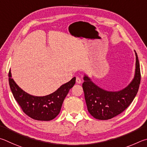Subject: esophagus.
Listing matches in <instances>:
<instances>
[{
	"instance_id": "1",
	"label": "esophagus",
	"mask_w": 147,
	"mask_h": 147,
	"mask_svg": "<svg viewBox=\"0 0 147 147\" xmlns=\"http://www.w3.org/2000/svg\"><path fill=\"white\" fill-rule=\"evenodd\" d=\"M81 79L79 78V77H76V83L78 84L81 83Z\"/></svg>"
}]
</instances>
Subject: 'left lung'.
<instances>
[{
  "label": "left lung",
  "instance_id": "obj_1",
  "mask_svg": "<svg viewBox=\"0 0 147 147\" xmlns=\"http://www.w3.org/2000/svg\"><path fill=\"white\" fill-rule=\"evenodd\" d=\"M136 69L132 81L119 91H107L96 85L88 76H84L83 88L87 109L97 119H112L122 113L133 101L141 81L140 63L136 51Z\"/></svg>",
  "mask_w": 147,
  "mask_h": 147
}]
</instances>
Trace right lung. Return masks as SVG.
Masks as SVG:
<instances>
[{"label":"right lung","mask_w":147,"mask_h":147,"mask_svg":"<svg viewBox=\"0 0 147 147\" xmlns=\"http://www.w3.org/2000/svg\"><path fill=\"white\" fill-rule=\"evenodd\" d=\"M9 84L15 99L26 114L38 121H50L57 117L69 90L76 83V78L61 85L53 93L45 96H34L17 85L9 71Z\"/></svg>","instance_id":"obj_1"}]
</instances>
